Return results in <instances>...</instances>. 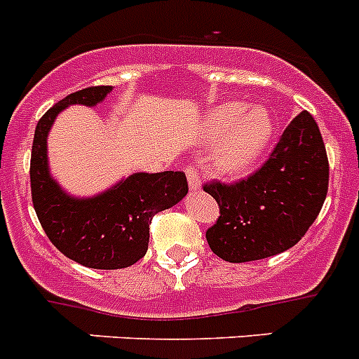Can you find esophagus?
I'll return each mask as SVG.
<instances>
[{"label": "esophagus", "mask_w": 359, "mask_h": 359, "mask_svg": "<svg viewBox=\"0 0 359 359\" xmlns=\"http://www.w3.org/2000/svg\"><path fill=\"white\" fill-rule=\"evenodd\" d=\"M186 177H188L189 189H191V191H201L202 182H201V175H198V171L195 170V168H186Z\"/></svg>", "instance_id": "obj_1"}]
</instances>
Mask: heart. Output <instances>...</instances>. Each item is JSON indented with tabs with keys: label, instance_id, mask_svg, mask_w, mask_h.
Returning <instances> with one entry per match:
<instances>
[{
	"label": "heart",
	"instance_id": "b5f03b06",
	"mask_svg": "<svg viewBox=\"0 0 359 359\" xmlns=\"http://www.w3.org/2000/svg\"><path fill=\"white\" fill-rule=\"evenodd\" d=\"M274 135L269 110L233 101L208 111L202 123V141L215 144V170L227 177L248 173L266 154Z\"/></svg>",
	"mask_w": 359,
	"mask_h": 359
}]
</instances>
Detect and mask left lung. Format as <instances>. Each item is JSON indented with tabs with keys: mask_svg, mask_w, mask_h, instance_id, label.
Returning <instances> with one entry per match:
<instances>
[{
	"mask_svg": "<svg viewBox=\"0 0 359 359\" xmlns=\"http://www.w3.org/2000/svg\"><path fill=\"white\" fill-rule=\"evenodd\" d=\"M329 188V161L318 124L302 111L257 173L235 184H205L220 217L205 231L211 251L233 264L262 260L298 244Z\"/></svg>",
	"mask_w": 359,
	"mask_h": 359,
	"instance_id": "left-lung-1",
	"label": "left lung"
}]
</instances>
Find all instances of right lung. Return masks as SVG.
I'll return each instance as SVG.
<instances>
[{
  "label": "right lung",
  "instance_id": "add662e5",
  "mask_svg": "<svg viewBox=\"0 0 359 359\" xmlns=\"http://www.w3.org/2000/svg\"><path fill=\"white\" fill-rule=\"evenodd\" d=\"M111 90L90 86L52 106L37 123L30 158L34 210L46 236L65 257L92 269H123L141 260L154 215L188 195L182 171L133 173L93 197H74L52 177L46 139L55 117L72 104L97 106Z\"/></svg>",
  "mask_w": 359,
  "mask_h": 359
}]
</instances>
